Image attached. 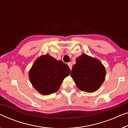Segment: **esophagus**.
Returning a JSON list of instances; mask_svg holds the SVG:
<instances>
[{
	"label": "esophagus",
	"instance_id": "esophagus-1",
	"mask_svg": "<svg viewBox=\"0 0 128 128\" xmlns=\"http://www.w3.org/2000/svg\"><path fill=\"white\" fill-rule=\"evenodd\" d=\"M68 67H69V68H70V69L72 70V64L70 62H69V63H68Z\"/></svg>",
	"mask_w": 128,
	"mask_h": 128
}]
</instances>
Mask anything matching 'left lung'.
<instances>
[{"mask_svg": "<svg viewBox=\"0 0 128 128\" xmlns=\"http://www.w3.org/2000/svg\"><path fill=\"white\" fill-rule=\"evenodd\" d=\"M70 75L78 88L84 92H94L104 82L106 69L100 61L82 54L77 58Z\"/></svg>", "mask_w": 128, "mask_h": 128, "instance_id": "8db88e82", "label": "left lung"}]
</instances>
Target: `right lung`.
Masks as SVG:
<instances>
[{
    "label": "right lung",
    "mask_w": 128,
    "mask_h": 128,
    "mask_svg": "<svg viewBox=\"0 0 128 128\" xmlns=\"http://www.w3.org/2000/svg\"><path fill=\"white\" fill-rule=\"evenodd\" d=\"M70 73L68 64L46 54L35 60L29 77L33 86L40 94L46 95L58 90L62 81Z\"/></svg>",
    "instance_id": "1"
}]
</instances>
